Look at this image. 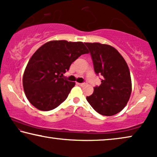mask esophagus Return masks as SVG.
<instances>
[{
	"mask_svg": "<svg viewBox=\"0 0 157 157\" xmlns=\"http://www.w3.org/2000/svg\"><path fill=\"white\" fill-rule=\"evenodd\" d=\"M86 84H87V82H82V83H78V85L81 86V87H82V86H85Z\"/></svg>",
	"mask_w": 157,
	"mask_h": 157,
	"instance_id": "1",
	"label": "esophagus"
}]
</instances>
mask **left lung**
<instances>
[{
  "mask_svg": "<svg viewBox=\"0 0 157 157\" xmlns=\"http://www.w3.org/2000/svg\"><path fill=\"white\" fill-rule=\"evenodd\" d=\"M91 56L94 70L102 79L87 97L92 107L101 115L112 116L124 108L132 92L129 67L115 48L99 43H85Z\"/></svg>",
  "mask_w": 157,
  "mask_h": 157,
  "instance_id": "1",
  "label": "left lung"
}]
</instances>
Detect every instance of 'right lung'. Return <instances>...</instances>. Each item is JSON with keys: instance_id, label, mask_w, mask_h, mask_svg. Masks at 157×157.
Here are the masks:
<instances>
[{"instance_id": "right-lung-1", "label": "right lung", "mask_w": 157, "mask_h": 157, "mask_svg": "<svg viewBox=\"0 0 157 157\" xmlns=\"http://www.w3.org/2000/svg\"><path fill=\"white\" fill-rule=\"evenodd\" d=\"M88 50L82 42L53 40L44 44L30 59L23 85L26 98L42 111L56 108L67 99L75 82L63 78L75 60Z\"/></svg>"}]
</instances>
